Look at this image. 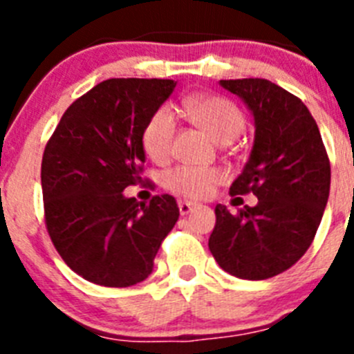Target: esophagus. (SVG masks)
I'll use <instances>...</instances> for the list:
<instances>
[{"instance_id": "obj_1", "label": "esophagus", "mask_w": 354, "mask_h": 354, "mask_svg": "<svg viewBox=\"0 0 354 354\" xmlns=\"http://www.w3.org/2000/svg\"><path fill=\"white\" fill-rule=\"evenodd\" d=\"M193 207H195V204L193 202H186V200H180L179 202V211L180 214H189V212L193 211Z\"/></svg>"}]
</instances>
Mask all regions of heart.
Returning a JSON list of instances; mask_svg holds the SVG:
<instances>
[{
  "instance_id": "b5f03b06",
  "label": "heart",
  "mask_w": 354,
  "mask_h": 354,
  "mask_svg": "<svg viewBox=\"0 0 354 354\" xmlns=\"http://www.w3.org/2000/svg\"><path fill=\"white\" fill-rule=\"evenodd\" d=\"M183 111L218 143H230L245 129V115L227 97L209 93L186 97ZM175 131L177 124L168 108H159L149 118L143 129V149L152 161L167 162L170 159ZM223 180L225 174L220 168L177 167L165 175L167 189L187 200L207 198Z\"/></svg>"
}]
</instances>
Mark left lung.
Segmentation results:
<instances>
[{"mask_svg": "<svg viewBox=\"0 0 354 354\" xmlns=\"http://www.w3.org/2000/svg\"><path fill=\"white\" fill-rule=\"evenodd\" d=\"M255 118V142L243 174L230 186L253 193L255 207L232 214L216 205L209 250L221 270L243 280H266L292 268L310 248L328 195L331 168L314 117L301 99L261 77L221 80Z\"/></svg>", "mask_w": 354, "mask_h": 354, "instance_id": "8db88e82", "label": "left lung"}]
</instances>
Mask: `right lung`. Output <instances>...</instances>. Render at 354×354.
I'll return each mask as SVG.
<instances>
[{
	"instance_id": "add662e5",
	"label": "right lung",
	"mask_w": 354,
	"mask_h": 354,
	"mask_svg": "<svg viewBox=\"0 0 354 354\" xmlns=\"http://www.w3.org/2000/svg\"><path fill=\"white\" fill-rule=\"evenodd\" d=\"M174 88L171 80L102 81L68 106L44 150L48 234L65 264L97 286L143 282L179 220L171 195L149 204L124 195L143 180V129Z\"/></svg>"
}]
</instances>
